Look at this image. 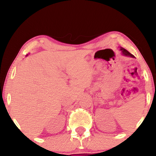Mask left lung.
Listing matches in <instances>:
<instances>
[{
	"mask_svg": "<svg viewBox=\"0 0 156 156\" xmlns=\"http://www.w3.org/2000/svg\"><path fill=\"white\" fill-rule=\"evenodd\" d=\"M121 51V52H122V54L124 55V56H127V57H134V56L132 54H131L129 51H127L126 49L121 48L120 47V49H119Z\"/></svg>",
	"mask_w": 156,
	"mask_h": 156,
	"instance_id": "1",
	"label": "left lung"
}]
</instances>
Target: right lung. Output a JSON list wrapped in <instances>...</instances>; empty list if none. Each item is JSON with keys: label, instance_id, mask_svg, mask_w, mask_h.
<instances>
[{"label": "right lung", "instance_id": "add662e5", "mask_svg": "<svg viewBox=\"0 0 156 156\" xmlns=\"http://www.w3.org/2000/svg\"><path fill=\"white\" fill-rule=\"evenodd\" d=\"M27 55H26V56H27Z\"/></svg>", "mask_w": 156, "mask_h": 156}]
</instances>
